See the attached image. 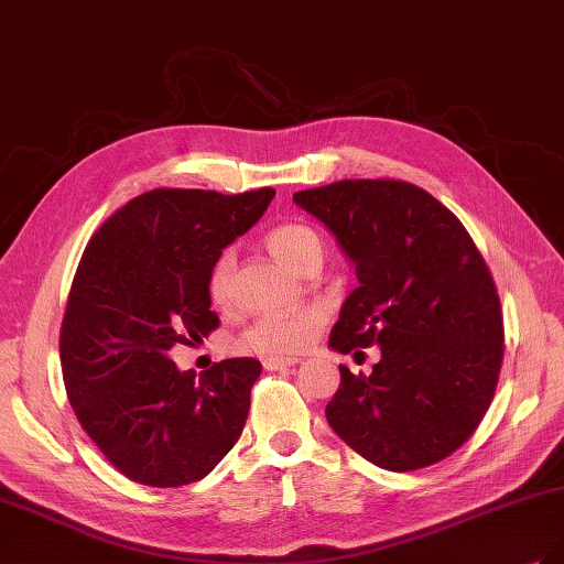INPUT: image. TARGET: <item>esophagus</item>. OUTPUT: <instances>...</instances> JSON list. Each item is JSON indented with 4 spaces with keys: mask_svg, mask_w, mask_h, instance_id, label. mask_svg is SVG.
<instances>
[{
    "mask_svg": "<svg viewBox=\"0 0 564 564\" xmlns=\"http://www.w3.org/2000/svg\"><path fill=\"white\" fill-rule=\"evenodd\" d=\"M299 362H301L299 357H268V360H263V367L268 371H282L289 367H296Z\"/></svg>",
    "mask_w": 564,
    "mask_h": 564,
    "instance_id": "34e87169",
    "label": "esophagus"
}]
</instances>
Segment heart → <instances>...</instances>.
Segmentation results:
<instances>
[{
  "label": "heart",
  "mask_w": 564,
  "mask_h": 564,
  "mask_svg": "<svg viewBox=\"0 0 564 564\" xmlns=\"http://www.w3.org/2000/svg\"><path fill=\"white\" fill-rule=\"evenodd\" d=\"M265 247L275 259L301 272L313 259H322L319 235L303 224H282L265 235ZM232 268L235 251L224 249L209 270L207 294L214 305L232 301ZM324 327V313L315 305L294 311H272L256 317L237 338V350L265 357L294 355L308 348Z\"/></svg>",
  "instance_id": "obj_1"
}]
</instances>
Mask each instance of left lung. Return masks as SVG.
Here are the masks:
<instances>
[{
    "label": "left lung",
    "instance_id": "1",
    "mask_svg": "<svg viewBox=\"0 0 564 564\" xmlns=\"http://www.w3.org/2000/svg\"><path fill=\"white\" fill-rule=\"evenodd\" d=\"M294 202L336 237L360 282L329 348H381L369 377L338 367L329 425L379 468L437 464L480 425L501 371V303L480 251L460 220L412 183L338 181Z\"/></svg>",
    "mask_w": 564,
    "mask_h": 564
}]
</instances>
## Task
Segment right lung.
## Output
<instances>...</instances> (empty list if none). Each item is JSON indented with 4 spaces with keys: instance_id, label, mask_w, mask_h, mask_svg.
Here are the masks:
<instances>
[{
    "instance_id": "obj_1",
    "label": "right lung",
    "mask_w": 564,
    "mask_h": 564,
    "mask_svg": "<svg viewBox=\"0 0 564 564\" xmlns=\"http://www.w3.org/2000/svg\"><path fill=\"white\" fill-rule=\"evenodd\" d=\"M272 197L158 187L117 209L82 253L61 327L63 381L82 429L133 482H197L242 435L261 362L232 357L197 377L172 348L218 327L209 270Z\"/></svg>"
}]
</instances>
